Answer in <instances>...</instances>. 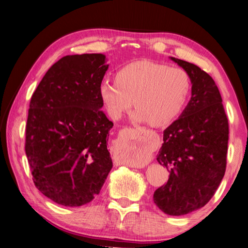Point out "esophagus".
Returning a JSON list of instances; mask_svg holds the SVG:
<instances>
[{
    "instance_id": "esophagus-1",
    "label": "esophagus",
    "mask_w": 248,
    "mask_h": 248,
    "mask_svg": "<svg viewBox=\"0 0 248 248\" xmlns=\"http://www.w3.org/2000/svg\"><path fill=\"white\" fill-rule=\"evenodd\" d=\"M120 138L123 139L124 143L125 144V148L128 149V151L132 152L133 155H137L141 150V147H142V141H141L139 137V132L137 129L133 128H124L123 131H121ZM143 160H138L136 161L135 163H131V166L135 167H142L144 166Z\"/></svg>"
}]
</instances>
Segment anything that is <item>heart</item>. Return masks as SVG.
Segmentation results:
<instances>
[{
	"mask_svg": "<svg viewBox=\"0 0 248 248\" xmlns=\"http://www.w3.org/2000/svg\"><path fill=\"white\" fill-rule=\"evenodd\" d=\"M190 90L191 80L184 69L138 61L118 70L116 81H101L99 96L115 119L128 112L135 101L137 119L162 127L171 124L183 111Z\"/></svg>",
	"mask_w": 248,
	"mask_h": 248,
	"instance_id": "b5f03b06",
	"label": "heart"
}]
</instances>
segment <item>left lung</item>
I'll return each instance as SVG.
<instances>
[{
    "instance_id": "1",
    "label": "left lung",
    "mask_w": 248,
    "mask_h": 248,
    "mask_svg": "<svg viewBox=\"0 0 248 248\" xmlns=\"http://www.w3.org/2000/svg\"><path fill=\"white\" fill-rule=\"evenodd\" d=\"M171 60L187 73L192 96L163 131L156 160L170 175L155 190L153 201L166 214L179 216L201 209L217 190L226 170L229 120L213 78L194 64Z\"/></svg>"
}]
</instances>
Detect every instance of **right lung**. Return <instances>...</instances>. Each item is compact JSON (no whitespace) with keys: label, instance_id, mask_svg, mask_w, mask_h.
I'll use <instances>...</instances> for the list:
<instances>
[{"label":"right lung","instance_id":"obj_1","mask_svg":"<svg viewBox=\"0 0 248 248\" xmlns=\"http://www.w3.org/2000/svg\"><path fill=\"white\" fill-rule=\"evenodd\" d=\"M103 54L68 55L50 67L31 98L25 152L35 186L64 206L95 199L112 168L107 149L112 128L99 85Z\"/></svg>","mask_w":248,"mask_h":248}]
</instances>
